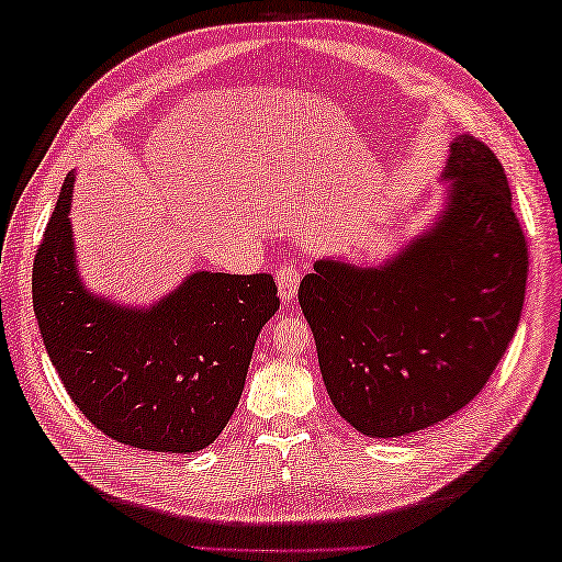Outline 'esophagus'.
<instances>
[{
  "label": "esophagus",
  "instance_id": "34e87169",
  "mask_svg": "<svg viewBox=\"0 0 562 562\" xmlns=\"http://www.w3.org/2000/svg\"><path fill=\"white\" fill-rule=\"evenodd\" d=\"M300 270L294 266H282L274 274V280H278V292H280V300L282 302H292L296 292H300Z\"/></svg>",
  "mask_w": 562,
  "mask_h": 562
}]
</instances>
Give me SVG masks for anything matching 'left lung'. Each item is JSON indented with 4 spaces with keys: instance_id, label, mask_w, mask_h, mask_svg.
<instances>
[{
    "instance_id": "1",
    "label": "left lung",
    "mask_w": 562,
    "mask_h": 562,
    "mask_svg": "<svg viewBox=\"0 0 562 562\" xmlns=\"http://www.w3.org/2000/svg\"><path fill=\"white\" fill-rule=\"evenodd\" d=\"M429 226L384 262L321 258L300 284L336 411L376 439L432 427L479 396L524 306L527 241L505 169L457 135Z\"/></svg>"
}]
</instances>
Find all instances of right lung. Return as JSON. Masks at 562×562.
<instances>
[{"instance_id": "add662e5", "label": "right lung", "mask_w": 562, "mask_h": 562, "mask_svg": "<svg viewBox=\"0 0 562 562\" xmlns=\"http://www.w3.org/2000/svg\"><path fill=\"white\" fill-rule=\"evenodd\" d=\"M71 171L33 262V312L59 379L103 435L145 451L210 447L241 398L260 328L280 308L270 274L198 270L149 306L91 292L71 232Z\"/></svg>"}]
</instances>
